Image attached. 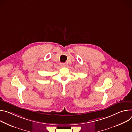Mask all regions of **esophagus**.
<instances>
[{"instance_id":"34e87169","label":"esophagus","mask_w":132,"mask_h":132,"mask_svg":"<svg viewBox=\"0 0 132 132\" xmlns=\"http://www.w3.org/2000/svg\"><path fill=\"white\" fill-rule=\"evenodd\" d=\"M61 65L62 66H65V63H61Z\"/></svg>"}]
</instances>
